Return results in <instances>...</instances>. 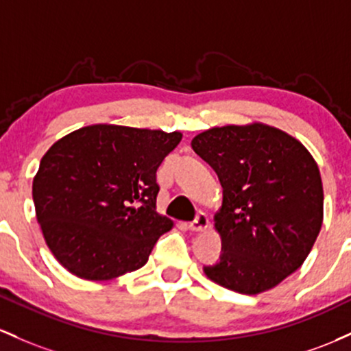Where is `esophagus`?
<instances>
[{
    "label": "esophagus",
    "mask_w": 351,
    "mask_h": 351,
    "mask_svg": "<svg viewBox=\"0 0 351 351\" xmlns=\"http://www.w3.org/2000/svg\"><path fill=\"white\" fill-rule=\"evenodd\" d=\"M187 227L191 232H204L208 227V217L204 214V212H200V214L195 217L194 222L189 223Z\"/></svg>",
    "instance_id": "1"
}]
</instances>
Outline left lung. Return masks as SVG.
Returning a JSON list of instances; mask_svg holds the SVG:
<instances>
[{"mask_svg": "<svg viewBox=\"0 0 351 351\" xmlns=\"http://www.w3.org/2000/svg\"><path fill=\"white\" fill-rule=\"evenodd\" d=\"M192 149L223 187L214 227L222 257L204 267L212 282L257 295L308 257L324 222V186L313 156L289 132L263 123L210 128Z\"/></svg>", "mask_w": 351, "mask_h": 351, "instance_id": "left-lung-1", "label": "left lung"}]
</instances>
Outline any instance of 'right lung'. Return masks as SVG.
Instances as JSON below:
<instances>
[{
    "instance_id": "right-lung-1",
    "label": "right lung",
    "mask_w": 351,
    "mask_h": 351,
    "mask_svg": "<svg viewBox=\"0 0 351 351\" xmlns=\"http://www.w3.org/2000/svg\"><path fill=\"white\" fill-rule=\"evenodd\" d=\"M182 132L93 124L43 156L33 200L54 258L84 280H112L145 265L174 227L156 210V172Z\"/></svg>"
}]
</instances>
